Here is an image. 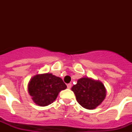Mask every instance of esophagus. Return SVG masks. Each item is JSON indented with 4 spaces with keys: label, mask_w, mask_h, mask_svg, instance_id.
I'll return each mask as SVG.
<instances>
[{
    "label": "esophagus",
    "mask_w": 132,
    "mask_h": 132,
    "mask_svg": "<svg viewBox=\"0 0 132 132\" xmlns=\"http://www.w3.org/2000/svg\"><path fill=\"white\" fill-rule=\"evenodd\" d=\"M67 88H69H69H71V83L67 84Z\"/></svg>",
    "instance_id": "1"
}]
</instances>
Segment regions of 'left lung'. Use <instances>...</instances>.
I'll list each match as a JSON object with an SVG mask.
<instances>
[{
    "mask_svg": "<svg viewBox=\"0 0 132 132\" xmlns=\"http://www.w3.org/2000/svg\"><path fill=\"white\" fill-rule=\"evenodd\" d=\"M71 90L79 104L88 110L96 108L106 95V90L102 82L88 77L79 79Z\"/></svg>",
    "mask_w": 132,
    "mask_h": 132,
    "instance_id": "obj_1",
    "label": "left lung"
}]
</instances>
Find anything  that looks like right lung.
<instances>
[{"instance_id":"right-lung-1","label":"right lung","mask_w":132,"mask_h":132,"mask_svg":"<svg viewBox=\"0 0 132 132\" xmlns=\"http://www.w3.org/2000/svg\"><path fill=\"white\" fill-rule=\"evenodd\" d=\"M67 86L60 77L52 73L36 75L30 79L28 90L34 102L45 106L53 102L59 92L65 90Z\"/></svg>"}]
</instances>
